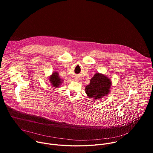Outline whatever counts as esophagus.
I'll return each mask as SVG.
<instances>
[{
	"mask_svg": "<svg viewBox=\"0 0 153 153\" xmlns=\"http://www.w3.org/2000/svg\"><path fill=\"white\" fill-rule=\"evenodd\" d=\"M76 80H78V79H76Z\"/></svg>",
	"mask_w": 153,
	"mask_h": 153,
	"instance_id": "esophagus-1",
	"label": "esophagus"
}]
</instances>
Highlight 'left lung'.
Segmentation results:
<instances>
[{
    "label": "left lung",
    "instance_id": "8db88e82",
    "mask_svg": "<svg viewBox=\"0 0 153 153\" xmlns=\"http://www.w3.org/2000/svg\"><path fill=\"white\" fill-rule=\"evenodd\" d=\"M111 85V80L108 77L103 74L96 73L91 79L90 84L86 86L85 91L88 97L99 99L108 94Z\"/></svg>",
    "mask_w": 153,
    "mask_h": 153
}]
</instances>
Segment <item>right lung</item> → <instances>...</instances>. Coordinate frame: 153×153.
Returning <instances> with one entry per match:
<instances>
[{"label":"right lung","instance_id":"obj_1","mask_svg":"<svg viewBox=\"0 0 153 153\" xmlns=\"http://www.w3.org/2000/svg\"><path fill=\"white\" fill-rule=\"evenodd\" d=\"M50 82L52 85L55 87H59L60 83H61V79L59 77L57 73H55L52 74V76L50 77Z\"/></svg>","mask_w":153,"mask_h":153}]
</instances>
